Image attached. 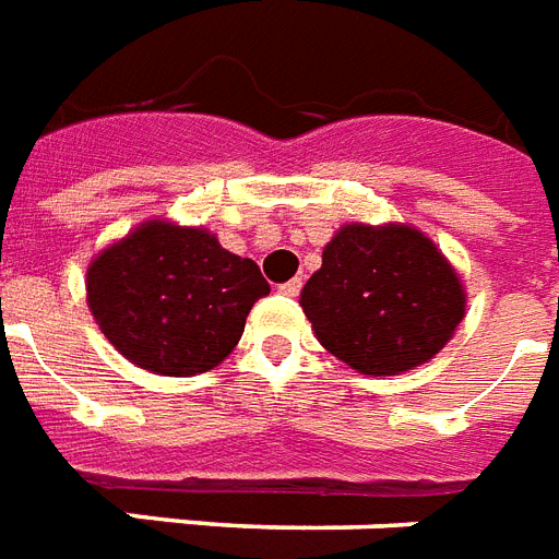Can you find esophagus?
Returning a JSON list of instances; mask_svg holds the SVG:
<instances>
[{
	"label": "esophagus",
	"instance_id": "obj_1",
	"mask_svg": "<svg viewBox=\"0 0 559 559\" xmlns=\"http://www.w3.org/2000/svg\"><path fill=\"white\" fill-rule=\"evenodd\" d=\"M281 293H284V296H298V289H301V278H293V281H287V284H281Z\"/></svg>",
	"mask_w": 559,
	"mask_h": 559
}]
</instances>
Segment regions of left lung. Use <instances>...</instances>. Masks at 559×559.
<instances>
[{"label":"left lung","mask_w":559,"mask_h":559,"mask_svg":"<svg viewBox=\"0 0 559 559\" xmlns=\"http://www.w3.org/2000/svg\"><path fill=\"white\" fill-rule=\"evenodd\" d=\"M298 305L336 360L386 378L440 355L466 317V287L419 228L348 223L325 246Z\"/></svg>","instance_id":"obj_1"}]
</instances>
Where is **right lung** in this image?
Masks as SVG:
<instances>
[{"label": "right lung", "mask_w": 559, "mask_h": 559, "mask_svg": "<svg viewBox=\"0 0 559 559\" xmlns=\"http://www.w3.org/2000/svg\"><path fill=\"white\" fill-rule=\"evenodd\" d=\"M270 293L258 263L207 228L146 219L87 266V308L128 364L169 378L219 366Z\"/></svg>", "instance_id": "1"}]
</instances>
